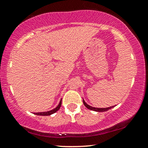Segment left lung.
<instances>
[{
  "label": "left lung",
  "mask_w": 148,
  "mask_h": 148,
  "mask_svg": "<svg viewBox=\"0 0 148 148\" xmlns=\"http://www.w3.org/2000/svg\"><path fill=\"white\" fill-rule=\"evenodd\" d=\"M83 102H84V104L85 106H86V108H88V109H90V110H94V111H97V112H104V111H107L108 110H110V109L112 108L114 106H110V107H108V108H95V107H92L90 106V105H88L87 103H86L85 102L84 99H83Z\"/></svg>",
  "instance_id": "8db88e82"
}]
</instances>
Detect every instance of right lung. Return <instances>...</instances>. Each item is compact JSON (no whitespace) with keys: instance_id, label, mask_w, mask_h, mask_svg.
Instances as JSON below:
<instances>
[{"instance_id":"obj_1","label":"right lung","mask_w":148,"mask_h":148,"mask_svg":"<svg viewBox=\"0 0 148 148\" xmlns=\"http://www.w3.org/2000/svg\"><path fill=\"white\" fill-rule=\"evenodd\" d=\"M61 103H62V100H60V102H59V104L58 105L57 107H56L55 108L53 109V110H50V111H48V112H36V113H34V114H36V115H41V116H48V115H50V114H54V112H56V111H58V110H59V108H60V106H61Z\"/></svg>"}]
</instances>
